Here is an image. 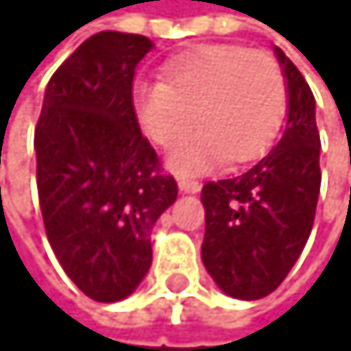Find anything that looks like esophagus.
Instances as JSON below:
<instances>
[{
	"label": "esophagus",
	"instance_id": "1",
	"mask_svg": "<svg viewBox=\"0 0 351 351\" xmlns=\"http://www.w3.org/2000/svg\"><path fill=\"white\" fill-rule=\"evenodd\" d=\"M178 186H180V191H184V193H197V191L202 189V184L193 178H180Z\"/></svg>",
	"mask_w": 351,
	"mask_h": 351
}]
</instances>
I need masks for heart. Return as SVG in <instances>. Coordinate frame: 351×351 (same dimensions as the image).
<instances>
[{
	"mask_svg": "<svg viewBox=\"0 0 351 351\" xmlns=\"http://www.w3.org/2000/svg\"><path fill=\"white\" fill-rule=\"evenodd\" d=\"M288 90L279 63L241 45H204L165 65V81L136 92V110L149 138L171 147L202 127L171 154L176 171H199L219 158L246 162L277 136Z\"/></svg>",
	"mask_w": 351,
	"mask_h": 351,
	"instance_id": "obj_1",
	"label": "heart"
}]
</instances>
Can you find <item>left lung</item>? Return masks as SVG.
<instances>
[{
	"label": "left lung",
	"mask_w": 351,
	"mask_h": 351,
	"mask_svg": "<svg viewBox=\"0 0 351 351\" xmlns=\"http://www.w3.org/2000/svg\"><path fill=\"white\" fill-rule=\"evenodd\" d=\"M288 83V123L270 152L248 171L202 186V261L235 299H261L279 288L310 237L321 189V138L314 94L275 48Z\"/></svg>",
	"instance_id": "1"
}]
</instances>
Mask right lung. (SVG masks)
<instances>
[{
	"instance_id": "right-lung-1",
	"label": "right lung",
	"mask_w": 351,
	"mask_h": 351,
	"mask_svg": "<svg viewBox=\"0 0 351 351\" xmlns=\"http://www.w3.org/2000/svg\"><path fill=\"white\" fill-rule=\"evenodd\" d=\"M149 50L143 34H92L52 74L34 130L45 235L65 275L101 303L143 281L152 228L178 197L134 110V72Z\"/></svg>"
}]
</instances>
